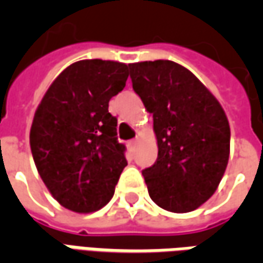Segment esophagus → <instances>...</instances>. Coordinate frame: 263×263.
Masks as SVG:
<instances>
[{
  "instance_id": "obj_1",
  "label": "esophagus",
  "mask_w": 263,
  "mask_h": 263,
  "mask_svg": "<svg viewBox=\"0 0 263 263\" xmlns=\"http://www.w3.org/2000/svg\"><path fill=\"white\" fill-rule=\"evenodd\" d=\"M128 146H129V149H131V151H134V149H135V146H137V139H132V141H129V142H128Z\"/></svg>"
}]
</instances>
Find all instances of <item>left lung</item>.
Listing matches in <instances>:
<instances>
[{"label":"left lung","mask_w":263,"mask_h":263,"mask_svg":"<svg viewBox=\"0 0 263 263\" xmlns=\"http://www.w3.org/2000/svg\"><path fill=\"white\" fill-rule=\"evenodd\" d=\"M128 67L158 139V158L142 171L149 196L167 211H193L226 172L231 138L226 112L192 71L172 60Z\"/></svg>","instance_id":"obj_1"}]
</instances>
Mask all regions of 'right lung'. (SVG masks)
Instances as JSON below:
<instances>
[{"mask_svg":"<svg viewBox=\"0 0 263 263\" xmlns=\"http://www.w3.org/2000/svg\"><path fill=\"white\" fill-rule=\"evenodd\" d=\"M126 79L128 66L120 62H76L58 76L35 112L29 135L35 165L52 196L71 211L104 207L128 165L117 118L108 112Z\"/></svg>","mask_w":263,"mask_h":263,"instance_id":"right-lung-1","label":"right lung"}]
</instances>
